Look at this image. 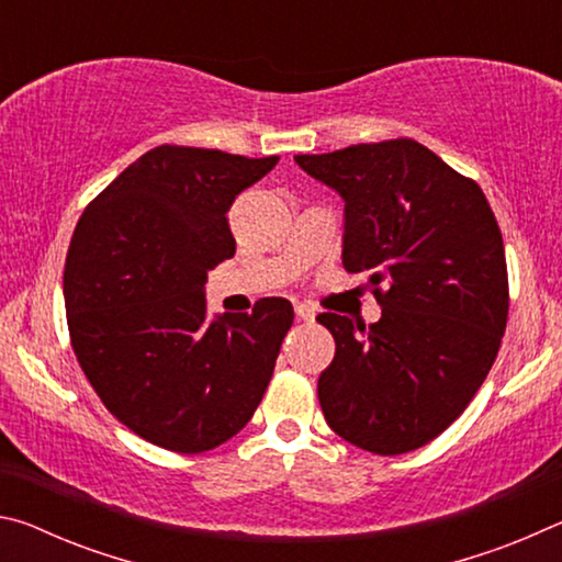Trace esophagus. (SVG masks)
<instances>
[{
  "label": "esophagus",
  "instance_id": "1",
  "mask_svg": "<svg viewBox=\"0 0 562 562\" xmlns=\"http://www.w3.org/2000/svg\"><path fill=\"white\" fill-rule=\"evenodd\" d=\"M294 315H297L304 322H312V319H315V315H317V310L312 307V304H307V302H294Z\"/></svg>",
  "mask_w": 562,
  "mask_h": 562
}]
</instances>
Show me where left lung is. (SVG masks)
Listing matches in <instances>:
<instances>
[{
	"label": "left lung",
	"instance_id": "left-lung-1",
	"mask_svg": "<svg viewBox=\"0 0 562 562\" xmlns=\"http://www.w3.org/2000/svg\"><path fill=\"white\" fill-rule=\"evenodd\" d=\"M345 198L347 272H369L382 319L322 312L335 359L317 396L329 429L379 456L429 443L463 414L496 361L508 268L473 178L414 138L294 156Z\"/></svg>",
	"mask_w": 562,
	"mask_h": 562
}]
</instances>
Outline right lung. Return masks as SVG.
Listing matches in <instances>:
<instances>
[{"label": "right lung", "mask_w": 562, "mask_h": 562, "mask_svg": "<svg viewBox=\"0 0 562 562\" xmlns=\"http://www.w3.org/2000/svg\"><path fill=\"white\" fill-rule=\"evenodd\" d=\"M278 156L156 146L81 213L64 265L71 349L103 406L140 439L203 453L262 402L292 304L205 322L207 270L231 260L227 211Z\"/></svg>", "instance_id": "add662e5"}]
</instances>
